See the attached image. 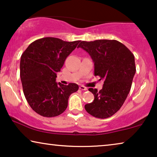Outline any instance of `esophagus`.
Segmentation results:
<instances>
[{"label":"esophagus","mask_w":157,"mask_h":157,"mask_svg":"<svg viewBox=\"0 0 157 157\" xmlns=\"http://www.w3.org/2000/svg\"><path fill=\"white\" fill-rule=\"evenodd\" d=\"M79 89L82 90V91H86V90H87V88H86V87H85L84 86L81 85L80 86H79Z\"/></svg>","instance_id":"1"}]
</instances>
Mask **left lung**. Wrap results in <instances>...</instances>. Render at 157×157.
Listing matches in <instances>:
<instances>
[{"mask_svg": "<svg viewBox=\"0 0 157 157\" xmlns=\"http://www.w3.org/2000/svg\"><path fill=\"white\" fill-rule=\"evenodd\" d=\"M81 48L94 63V75L104 80L101 90L90 88L93 102L85 105L89 114L99 119L113 116L124 104L136 73L134 56L127 47L116 40L81 41Z\"/></svg>", "mask_w": 157, "mask_h": 157, "instance_id": "obj_1", "label": "left lung"}]
</instances>
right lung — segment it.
<instances>
[{"mask_svg": "<svg viewBox=\"0 0 157 157\" xmlns=\"http://www.w3.org/2000/svg\"><path fill=\"white\" fill-rule=\"evenodd\" d=\"M81 40L67 42L46 37L31 43L21 57L20 76L25 97L34 111L44 117L61 114L68 106L70 95L78 91L76 83H57L68 56Z\"/></svg>", "mask_w": 157, "mask_h": 157, "instance_id": "obj_1", "label": "right lung"}]
</instances>
